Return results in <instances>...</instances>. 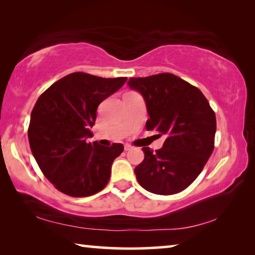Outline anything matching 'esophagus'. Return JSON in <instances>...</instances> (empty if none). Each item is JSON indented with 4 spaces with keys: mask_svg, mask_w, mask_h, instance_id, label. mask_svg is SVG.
Segmentation results:
<instances>
[{
    "mask_svg": "<svg viewBox=\"0 0 255 255\" xmlns=\"http://www.w3.org/2000/svg\"><path fill=\"white\" fill-rule=\"evenodd\" d=\"M131 149H132V147L129 144L125 145V150H126V152H128V150H131Z\"/></svg>",
    "mask_w": 255,
    "mask_h": 255,
    "instance_id": "obj_1",
    "label": "esophagus"
}]
</instances>
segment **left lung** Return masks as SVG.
Returning <instances> with one entry per match:
<instances>
[{
	"label": "left lung",
	"mask_w": 255,
	"mask_h": 255,
	"mask_svg": "<svg viewBox=\"0 0 255 255\" xmlns=\"http://www.w3.org/2000/svg\"><path fill=\"white\" fill-rule=\"evenodd\" d=\"M131 90L144 98L147 130L165 135L163 147H143L144 161L135 167L141 187L155 195H174L188 188L214 150L216 116L199 89L171 73L131 77Z\"/></svg>",
	"instance_id": "8db88e82"
}]
</instances>
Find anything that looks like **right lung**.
Listing matches in <instances>:
<instances>
[{
  "label": "right lung",
  "instance_id": "add662e5",
  "mask_svg": "<svg viewBox=\"0 0 255 255\" xmlns=\"http://www.w3.org/2000/svg\"><path fill=\"white\" fill-rule=\"evenodd\" d=\"M127 77H103L72 73L49 86L34 105L28 138L44 175L60 192L89 197L106 187L111 164L124 150L88 143L100 103L122 88Z\"/></svg>",
  "mask_w": 255,
  "mask_h": 255
}]
</instances>
